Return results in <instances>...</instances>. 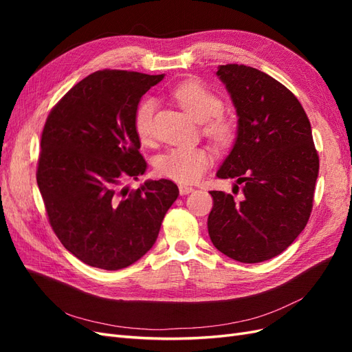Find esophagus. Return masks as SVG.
I'll use <instances>...</instances> for the list:
<instances>
[{"instance_id": "obj_1", "label": "esophagus", "mask_w": 352, "mask_h": 352, "mask_svg": "<svg viewBox=\"0 0 352 352\" xmlns=\"http://www.w3.org/2000/svg\"><path fill=\"white\" fill-rule=\"evenodd\" d=\"M192 190H194L192 186H186V185H180V186H179L180 195H188V194L192 192Z\"/></svg>"}]
</instances>
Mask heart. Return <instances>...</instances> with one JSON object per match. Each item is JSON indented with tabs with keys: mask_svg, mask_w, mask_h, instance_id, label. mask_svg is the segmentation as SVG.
<instances>
[{
	"mask_svg": "<svg viewBox=\"0 0 352 352\" xmlns=\"http://www.w3.org/2000/svg\"><path fill=\"white\" fill-rule=\"evenodd\" d=\"M173 98L194 120L204 123V132L219 145H226L233 138V124L229 119L217 116L223 102L214 92L197 80H186L177 85L172 92ZM155 102L144 100L135 111L133 124L136 135L146 142L153 133V116ZM211 163V154L201 146H173L157 157L158 175L179 184H194L204 175Z\"/></svg>",
	"mask_w": 352,
	"mask_h": 352,
	"instance_id": "1",
	"label": "heart"
}]
</instances>
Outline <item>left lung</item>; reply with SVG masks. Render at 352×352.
Returning a JSON list of instances; mask_svg holds the SVG:
<instances>
[{"instance_id": "left-lung-1", "label": "left lung", "mask_w": 352, "mask_h": 352, "mask_svg": "<svg viewBox=\"0 0 352 352\" xmlns=\"http://www.w3.org/2000/svg\"><path fill=\"white\" fill-rule=\"evenodd\" d=\"M238 114V135L217 172L236 179L239 198L210 190L208 235L232 260L261 263L283 252L310 219L318 176L311 124L295 95L243 65L219 66Z\"/></svg>"}]
</instances>
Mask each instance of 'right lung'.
<instances>
[{
    "mask_svg": "<svg viewBox=\"0 0 352 352\" xmlns=\"http://www.w3.org/2000/svg\"><path fill=\"white\" fill-rule=\"evenodd\" d=\"M163 78L95 72L47 117L36 182L57 238L92 267L119 270L144 257L179 195L168 179L123 185L146 170L133 117L142 95Z\"/></svg>",
    "mask_w": 352,
    "mask_h": 352,
    "instance_id": "add662e5",
    "label": "right lung"
}]
</instances>
